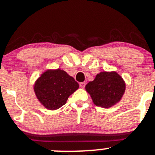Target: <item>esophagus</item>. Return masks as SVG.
<instances>
[{"instance_id": "obj_1", "label": "esophagus", "mask_w": 155, "mask_h": 155, "mask_svg": "<svg viewBox=\"0 0 155 155\" xmlns=\"http://www.w3.org/2000/svg\"><path fill=\"white\" fill-rule=\"evenodd\" d=\"M79 86H80L81 88H84L85 87V83L84 82H80L79 83Z\"/></svg>"}]
</instances>
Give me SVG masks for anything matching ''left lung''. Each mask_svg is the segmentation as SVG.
Instances as JSON below:
<instances>
[{
    "label": "left lung",
    "instance_id": "1",
    "mask_svg": "<svg viewBox=\"0 0 155 155\" xmlns=\"http://www.w3.org/2000/svg\"><path fill=\"white\" fill-rule=\"evenodd\" d=\"M85 89L97 106L110 107L117 103L124 94L125 84L116 72H101Z\"/></svg>",
    "mask_w": 155,
    "mask_h": 155
}]
</instances>
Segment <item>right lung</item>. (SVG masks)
Returning <instances> with one entry per match:
<instances>
[{
    "instance_id": "right-lung-1",
    "label": "right lung",
    "mask_w": 155,
    "mask_h": 155,
    "mask_svg": "<svg viewBox=\"0 0 155 155\" xmlns=\"http://www.w3.org/2000/svg\"><path fill=\"white\" fill-rule=\"evenodd\" d=\"M78 88V82L60 69L45 71L34 85L37 98L49 110H56L64 105Z\"/></svg>"
}]
</instances>
